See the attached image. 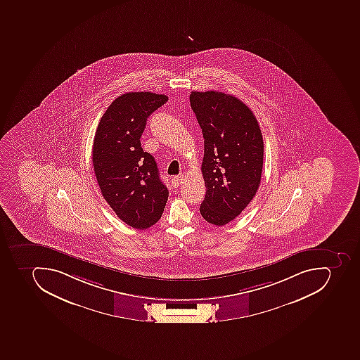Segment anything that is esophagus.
<instances>
[{
	"mask_svg": "<svg viewBox=\"0 0 360 360\" xmlns=\"http://www.w3.org/2000/svg\"><path fill=\"white\" fill-rule=\"evenodd\" d=\"M183 181H184L183 176H175V177H173V179H172V184H173V186L179 187V185L183 183Z\"/></svg>",
	"mask_w": 360,
	"mask_h": 360,
	"instance_id": "34e87169",
	"label": "esophagus"
}]
</instances>
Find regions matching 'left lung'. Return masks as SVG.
I'll return each mask as SVG.
<instances>
[{"label": "left lung", "instance_id": "8db88e82", "mask_svg": "<svg viewBox=\"0 0 360 360\" xmlns=\"http://www.w3.org/2000/svg\"><path fill=\"white\" fill-rule=\"evenodd\" d=\"M191 106L204 138V220L226 226L247 207L262 179L264 140L254 113L233 95L192 92Z\"/></svg>", "mask_w": 360, "mask_h": 360}]
</instances>
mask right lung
<instances>
[{
  "mask_svg": "<svg viewBox=\"0 0 360 360\" xmlns=\"http://www.w3.org/2000/svg\"><path fill=\"white\" fill-rule=\"evenodd\" d=\"M167 100L151 92L120 95L95 132L93 167L102 195L120 220L139 230L160 219L168 200L155 158L140 143L148 117Z\"/></svg>",
  "mask_w": 360,
  "mask_h": 360,
  "instance_id": "right-lung-1",
  "label": "right lung"
}]
</instances>
